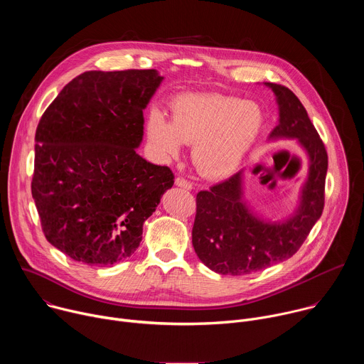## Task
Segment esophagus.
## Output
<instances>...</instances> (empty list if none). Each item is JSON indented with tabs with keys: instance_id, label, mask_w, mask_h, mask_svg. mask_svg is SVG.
I'll list each match as a JSON object with an SVG mask.
<instances>
[{
	"instance_id": "esophagus-1",
	"label": "esophagus",
	"mask_w": 364,
	"mask_h": 364,
	"mask_svg": "<svg viewBox=\"0 0 364 364\" xmlns=\"http://www.w3.org/2000/svg\"><path fill=\"white\" fill-rule=\"evenodd\" d=\"M176 186H178V187H181L184 190H191L193 188V184L190 181H187L186 178H183V177H177L176 178Z\"/></svg>"
}]
</instances>
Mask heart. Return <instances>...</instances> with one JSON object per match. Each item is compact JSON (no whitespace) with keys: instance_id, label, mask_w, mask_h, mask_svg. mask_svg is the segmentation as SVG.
<instances>
[{"instance_id":"heart-1","label":"heart","mask_w":364,"mask_h":364,"mask_svg":"<svg viewBox=\"0 0 364 364\" xmlns=\"http://www.w3.org/2000/svg\"><path fill=\"white\" fill-rule=\"evenodd\" d=\"M171 122L154 111L146 131L152 145L168 157L178 155L183 142L194 144L193 161L210 178L235 173L264 127L257 103L219 93H187L171 103Z\"/></svg>"}]
</instances>
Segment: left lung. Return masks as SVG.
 I'll list each match as a JSON object with an SVG mask.
<instances>
[{"label": "left lung", "mask_w": 364, "mask_h": 364, "mask_svg": "<svg viewBox=\"0 0 364 364\" xmlns=\"http://www.w3.org/2000/svg\"><path fill=\"white\" fill-rule=\"evenodd\" d=\"M277 96L279 122L271 139L295 138L308 157L299 205L282 222L253 213L243 200L242 171L197 193L193 247L200 261L220 275H249L287 261L321 218L328 157L299 99L282 85L265 83Z\"/></svg>", "instance_id": "left-lung-1"}]
</instances>
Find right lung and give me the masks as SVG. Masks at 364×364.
<instances>
[{
	"instance_id": "add662e5",
	"label": "right lung",
	"mask_w": 364,
	"mask_h": 364,
	"mask_svg": "<svg viewBox=\"0 0 364 364\" xmlns=\"http://www.w3.org/2000/svg\"><path fill=\"white\" fill-rule=\"evenodd\" d=\"M157 70H90L69 82L36 131L31 194L46 239L73 261L129 257L174 174L136 154Z\"/></svg>"
}]
</instances>
